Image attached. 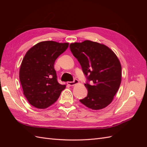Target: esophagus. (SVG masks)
<instances>
[{
	"label": "esophagus",
	"instance_id": "34e87169",
	"mask_svg": "<svg viewBox=\"0 0 147 147\" xmlns=\"http://www.w3.org/2000/svg\"><path fill=\"white\" fill-rule=\"evenodd\" d=\"M78 83H79V82H78V80H77V79H74V80L73 82H67V84H69V85H70L71 86H74V85H75V84H78Z\"/></svg>",
	"mask_w": 147,
	"mask_h": 147
}]
</instances>
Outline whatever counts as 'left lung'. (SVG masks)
Returning <instances> with one entry per match:
<instances>
[{"label":"left lung","mask_w":147,"mask_h":147,"mask_svg":"<svg viewBox=\"0 0 147 147\" xmlns=\"http://www.w3.org/2000/svg\"><path fill=\"white\" fill-rule=\"evenodd\" d=\"M70 49L87 78L84 86L88 95L80 102L92 110L106 107L112 102L121 82L118 57L104 44L90 40L71 43Z\"/></svg>","instance_id":"1"}]
</instances>
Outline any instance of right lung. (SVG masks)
Here are the masks:
<instances>
[{"label": "right lung", "mask_w": 147, "mask_h": 147, "mask_svg": "<svg viewBox=\"0 0 147 147\" xmlns=\"http://www.w3.org/2000/svg\"><path fill=\"white\" fill-rule=\"evenodd\" d=\"M69 47V43L54 41L39 42L28 51L20 69L23 93L29 104L37 109H46L59 98L65 84L57 80L54 64Z\"/></svg>", "instance_id": "obj_1"}]
</instances>
